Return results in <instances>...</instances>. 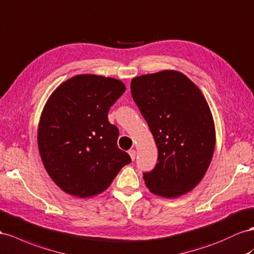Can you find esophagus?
<instances>
[{
	"mask_svg": "<svg viewBox=\"0 0 254 254\" xmlns=\"http://www.w3.org/2000/svg\"><path fill=\"white\" fill-rule=\"evenodd\" d=\"M128 153L130 155V158H131V160H134L135 159V150L134 149H130Z\"/></svg>",
	"mask_w": 254,
	"mask_h": 254,
	"instance_id": "esophagus-1",
	"label": "esophagus"
}]
</instances>
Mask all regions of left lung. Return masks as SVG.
I'll use <instances>...</instances> for the list:
<instances>
[{"mask_svg": "<svg viewBox=\"0 0 254 254\" xmlns=\"http://www.w3.org/2000/svg\"><path fill=\"white\" fill-rule=\"evenodd\" d=\"M131 95L158 148L153 171L143 173L149 191L178 197L206 173L216 132L210 109L198 87L184 73L162 70L135 77Z\"/></svg>", "mask_w": 254, "mask_h": 254, "instance_id": "1", "label": "left lung"}]
</instances>
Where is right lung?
Listing matches in <instances>:
<instances>
[{"instance_id": "1", "label": "right lung", "mask_w": 254, "mask_h": 254, "mask_svg": "<svg viewBox=\"0 0 254 254\" xmlns=\"http://www.w3.org/2000/svg\"><path fill=\"white\" fill-rule=\"evenodd\" d=\"M125 90L114 78L78 74L48 99L38 125V149L48 174L66 193L99 194L131 162L118 146V127L108 121Z\"/></svg>"}]
</instances>
